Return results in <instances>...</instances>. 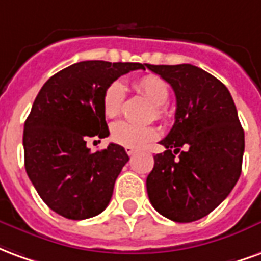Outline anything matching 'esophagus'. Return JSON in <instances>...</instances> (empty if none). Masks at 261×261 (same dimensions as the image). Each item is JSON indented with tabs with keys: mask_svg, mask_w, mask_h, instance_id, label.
I'll list each match as a JSON object with an SVG mask.
<instances>
[{
	"mask_svg": "<svg viewBox=\"0 0 261 261\" xmlns=\"http://www.w3.org/2000/svg\"><path fill=\"white\" fill-rule=\"evenodd\" d=\"M125 152L128 153V155H134V153H136V149H134V148H125Z\"/></svg>",
	"mask_w": 261,
	"mask_h": 261,
	"instance_id": "esophagus-1",
	"label": "esophagus"
}]
</instances>
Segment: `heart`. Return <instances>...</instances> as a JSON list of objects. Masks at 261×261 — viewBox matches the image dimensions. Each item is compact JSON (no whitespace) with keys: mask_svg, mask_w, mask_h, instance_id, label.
<instances>
[{"mask_svg":"<svg viewBox=\"0 0 261 261\" xmlns=\"http://www.w3.org/2000/svg\"><path fill=\"white\" fill-rule=\"evenodd\" d=\"M136 91L147 97L153 106V114L156 119H164V106L170 97V91L168 84L156 75L148 74L136 81ZM125 99V86L121 81L116 80L109 84L103 92L102 106L103 113L108 117H116L121 113ZM110 137L116 144L125 148H141L147 145L158 137V130L155 127L147 125H134L127 121H117L110 128Z\"/></svg>","mask_w":261,"mask_h":261,"instance_id":"1","label":"heart"}]
</instances>
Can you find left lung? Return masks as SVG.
<instances>
[{
  "mask_svg": "<svg viewBox=\"0 0 261 261\" xmlns=\"http://www.w3.org/2000/svg\"><path fill=\"white\" fill-rule=\"evenodd\" d=\"M147 68L176 95L175 124L161 141L166 151L153 156L148 197L161 215L193 222L218 207L239 180L245 133L228 88L207 71L192 64Z\"/></svg>",
  "mask_w": 261,
  "mask_h": 261,
  "instance_id": "left-lung-1",
  "label": "left lung"
}]
</instances>
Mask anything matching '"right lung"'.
<instances>
[{
    "label": "right lung",
    "instance_id": "add662e5",
    "mask_svg": "<svg viewBox=\"0 0 261 261\" xmlns=\"http://www.w3.org/2000/svg\"><path fill=\"white\" fill-rule=\"evenodd\" d=\"M140 63L81 61L54 74L42 86L25 121V169L48 207L68 219L100 214L128 155L109 144L91 152V137L109 136L103 92L121 75L145 69Z\"/></svg>",
    "mask_w": 261,
    "mask_h": 261
}]
</instances>
